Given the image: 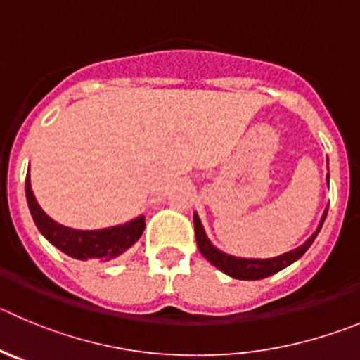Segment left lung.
Returning <instances> with one entry per match:
<instances>
[{"label":"left lung","mask_w":360,"mask_h":360,"mask_svg":"<svg viewBox=\"0 0 360 360\" xmlns=\"http://www.w3.org/2000/svg\"><path fill=\"white\" fill-rule=\"evenodd\" d=\"M328 180H330V174H326V184H328ZM326 212H328V209H325V212H323L321 221H319L316 232L312 233V236L309 237L302 246H298V248L291 250V252L288 253H282V255L278 257H271V259H243V257H233L225 252H221V250H217L216 246L210 243L209 237H207L202 221H200L198 214L194 212V232H196L198 250L202 252V255L205 257L212 266H216L219 271L232 276V278H237V280L266 278V276L275 275V273L282 271L283 268L291 266L292 262H296L303 253L311 248V245L314 243L316 237H318L319 230H321L323 221H325L326 217Z\"/></svg>","instance_id":"obj_1"}]
</instances>
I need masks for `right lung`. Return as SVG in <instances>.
<instances>
[{"label": "right lung", "instance_id": "1", "mask_svg": "<svg viewBox=\"0 0 360 360\" xmlns=\"http://www.w3.org/2000/svg\"><path fill=\"white\" fill-rule=\"evenodd\" d=\"M26 202L34 217L39 232L51 243L55 248L65 255L78 260L98 259L112 260L134 246L143 236L146 219L144 216L135 217L124 225L108 226L100 230H77L60 225L48 216L37 203L30 184V173L26 174Z\"/></svg>", "mask_w": 360, "mask_h": 360}]
</instances>
